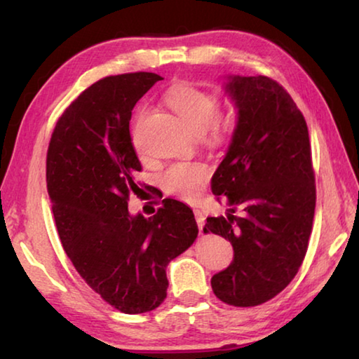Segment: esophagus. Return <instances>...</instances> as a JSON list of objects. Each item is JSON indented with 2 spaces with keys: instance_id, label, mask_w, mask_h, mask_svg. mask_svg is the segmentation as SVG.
I'll return each mask as SVG.
<instances>
[{
  "instance_id": "obj_1",
  "label": "esophagus",
  "mask_w": 359,
  "mask_h": 359,
  "mask_svg": "<svg viewBox=\"0 0 359 359\" xmlns=\"http://www.w3.org/2000/svg\"><path fill=\"white\" fill-rule=\"evenodd\" d=\"M193 212H194V218H196V223L199 226V233H203V226H204V220H205L203 210L201 209H193Z\"/></svg>"
}]
</instances>
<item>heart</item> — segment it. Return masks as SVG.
Segmentation results:
<instances>
[{
	"label": "heart",
	"instance_id": "heart-1",
	"mask_svg": "<svg viewBox=\"0 0 359 359\" xmlns=\"http://www.w3.org/2000/svg\"><path fill=\"white\" fill-rule=\"evenodd\" d=\"M168 104L180 120L196 135L208 133L209 141L218 144L226 136L229 118L220 114V102L214 93L191 83L179 85L168 96ZM144 112L137 115L135 128L141 123ZM210 169L203 161H180L161 174V187L168 194L184 201H194L201 196L208 184Z\"/></svg>",
	"mask_w": 359,
	"mask_h": 359
}]
</instances>
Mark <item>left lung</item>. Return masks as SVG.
Listing matches in <instances>:
<instances>
[{"instance_id": "8db88e82", "label": "left lung", "mask_w": 359, "mask_h": 359, "mask_svg": "<svg viewBox=\"0 0 359 359\" xmlns=\"http://www.w3.org/2000/svg\"><path fill=\"white\" fill-rule=\"evenodd\" d=\"M224 88L238 125L212 193L231 209L209 217L204 233L228 239L234 259L210 285L229 306L253 307L287 288L306 257L317 199L312 151L304 115L280 83L228 76Z\"/></svg>"}]
</instances>
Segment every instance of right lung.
<instances>
[{
	"instance_id": "right-lung-1",
	"label": "right lung",
	"mask_w": 359,
	"mask_h": 359,
	"mask_svg": "<svg viewBox=\"0 0 359 359\" xmlns=\"http://www.w3.org/2000/svg\"><path fill=\"white\" fill-rule=\"evenodd\" d=\"M161 79L130 72L90 85L58 118L47 150V190L65 252L88 287L123 313L165 301L166 266L198 238L193 210L175 199L149 218L128 212L142 169L131 111Z\"/></svg>"
}]
</instances>
